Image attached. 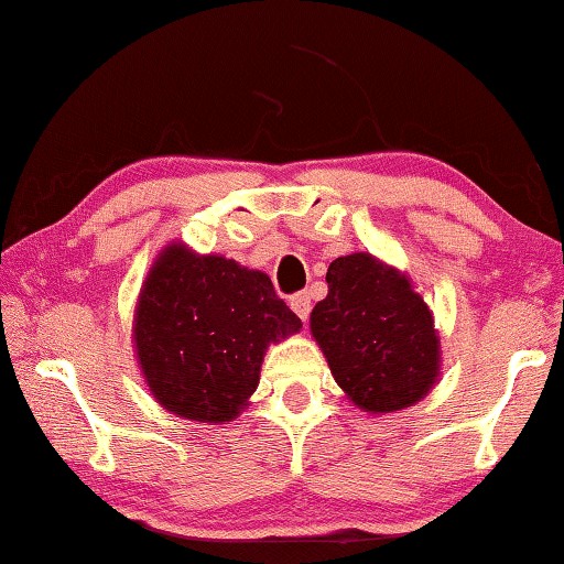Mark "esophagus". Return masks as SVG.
I'll list each match as a JSON object with an SVG mask.
<instances>
[{
  "instance_id": "1",
  "label": "esophagus",
  "mask_w": 564,
  "mask_h": 564,
  "mask_svg": "<svg viewBox=\"0 0 564 564\" xmlns=\"http://www.w3.org/2000/svg\"><path fill=\"white\" fill-rule=\"evenodd\" d=\"M291 308L301 321H308V316H311V295L305 291L291 295Z\"/></svg>"
}]
</instances>
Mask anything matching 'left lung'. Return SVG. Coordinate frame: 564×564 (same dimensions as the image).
<instances>
[{
    "mask_svg": "<svg viewBox=\"0 0 564 564\" xmlns=\"http://www.w3.org/2000/svg\"><path fill=\"white\" fill-rule=\"evenodd\" d=\"M326 281L311 333L352 403L378 415L427 395L441 373V338L408 275L370 253H350L328 265Z\"/></svg>",
    "mask_w": 564,
    "mask_h": 564,
    "instance_id": "8db88e82",
    "label": "left lung"
}]
</instances>
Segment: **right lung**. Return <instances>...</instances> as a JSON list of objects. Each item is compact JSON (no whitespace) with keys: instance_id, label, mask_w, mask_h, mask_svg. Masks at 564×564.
<instances>
[{"instance_id":"obj_1","label":"right lung","mask_w":564,"mask_h":564,"mask_svg":"<svg viewBox=\"0 0 564 564\" xmlns=\"http://www.w3.org/2000/svg\"><path fill=\"white\" fill-rule=\"evenodd\" d=\"M301 318L261 271L171 243L151 265L133 316L141 373L161 408L228 423L259 386L265 348Z\"/></svg>"}]
</instances>
